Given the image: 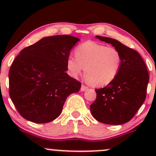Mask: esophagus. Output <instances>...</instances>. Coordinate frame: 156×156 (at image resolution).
<instances>
[{"mask_svg":"<svg viewBox=\"0 0 156 156\" xmlns=\"http://www.w3.org/2000/svg\"><path fill=\"white\" fill-rule=\"evenodd\" d=\"M87 89H88V87H87L86 85H84V84H82V85H81V91H85L87 90Z\"/></svg>","mask_w":156,"mask_h":156,"instance_id":"esophagus-1","label":"esophagus"}]
</instances>
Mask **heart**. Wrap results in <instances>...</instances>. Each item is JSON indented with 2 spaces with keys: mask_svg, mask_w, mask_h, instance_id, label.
<instances>
[{
  "mask_svg": "<svg viewBox=\"0 0 156 156\" xmlns=\"http://www.w3.org/2000/svg\"><path fill=\"white\" fill-rule=\"evenodd\" d=\"M75 56H69L66 60L70 75L78 77L84 69L87 82L95 87L112 82L122 67V55L118 49L95 41H88L78 45Z\"/></svg>",
  "mask_w": 156,
  "mask_h": 156,
  "instance_id": "obj_1",
  "label": "heart"
}]
</instances>
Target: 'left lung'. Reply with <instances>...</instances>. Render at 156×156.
I'll list each match as a JSON object with an SVG mask.
<instances>
[{"instance_id": "left-lung-1", "label": "left lung", "mask_w": 156, "mask_h": 156, "mask_svg": "<svg viewBox=\"0 0 156 156\" xmlns=\"http://www.w3.org/2000/svg\"><path fill=\"white\" fill-rule=\"evenodd\" d=\"M119 50L122 67L114 81L106 87L96 89L97 99L90 105L94 119L106 125L128 122L144 103L149 83V72L138 52L115 39L96 36Z\"/></svg>"}]
</instances>
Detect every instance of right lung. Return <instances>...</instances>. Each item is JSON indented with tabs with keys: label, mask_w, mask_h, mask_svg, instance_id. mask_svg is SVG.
Instances as JSON below:
<instances>
[{
	"label": "right lung",
	"mask_w": 156,
	"mask_h": 156,
	"mask_svg": "<svg viewBox=\"0 0 156 156\" xmlns=\"http://www.w3.org/2000/svg\"><path fill=\"white\" fill-rule=\"evenodd\" d=\"M79 41L67 34L44 37L20 51L9 71V94L17 111L34 123L60 115L67 97L81 83L70 77L66 60Z\"/></svg>",
	"instance_id": "right-lung-1"
}]
</instances>
